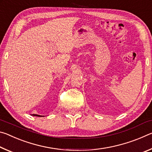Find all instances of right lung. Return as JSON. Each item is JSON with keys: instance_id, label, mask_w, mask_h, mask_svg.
Masks as SVG:
<instances>
[{"instance_id": "1", "label": "right lung", "mask_w": 152, "mask_h": 152, "mask_svg": "<svg viewBox=\"0 0 152 152\" xmlns=\"http://www.w3.org/2000/svg\"><path fill=\"white\" fill-rule=\"evenodd\" d=\"M33 116H36V117H42L41 115H33Z\"/></svg>"}]
</instances>
